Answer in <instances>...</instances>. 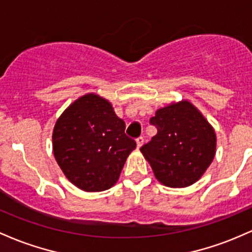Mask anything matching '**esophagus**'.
<instances>
[{
    "label": "esophagus",
    "mask_w": 252,
    "mask_h": 252,
    "mask_svg": "<svg viewBox=\"0 0 252 252\" xmlns=\"http://www.w3.org/2000/svg\"><path fill=\"white\" fill-rule=\"evenodd\" d=\"M135 141H137V148L140 149L141 145H143V144H144V138L143 137H139Z\"/></svg>",
    "instance_id": "1"
}]
</instances>
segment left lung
Here are the masks:
<instances>
[{
    "label": "left lung",
    "mask_w": 252,
    "mask_h": 252,
    "mask_svg": "<svg viewBox=\"0 0 252 252\" xmlns=\"http://www.w3.org/2000/svg\"><path fill=\"white\" fill-rule=\"evenodd\" d=\"M150 123L157 134L140 151L156 179L166 187L185 188L201 179L214 159L216 131L190 101L171 102Z\"/></svg>",
    "instance_id": "obj_1"
}]
</instances>
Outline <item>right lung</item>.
I'll return each mask as SVG.
<instances>
[{"label": "right lung", "mask_w": 252, "mask_h": 252, "mask_svg": "<svg viewBox=\"0 0 252 252\" xmlns=\"http://www.w3.org/2000/svg\"><path fill=\"white\" fill-rule=\"evenodd\" d=\"M112 103L89 93L67 107L56 121L52 149L67 180L84 191H102L118 182L137 144Z\"/></svg>", "instance_id": "add662e5"}]
</instances>
